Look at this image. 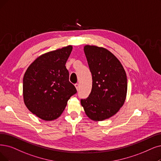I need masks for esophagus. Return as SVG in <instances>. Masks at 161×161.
<instances>
[{
    "mask_svg": "<svg viewBox=\"0 0 161 161\" xmlns=\"http://www.w3.org/2000/svg\"><path fill=\"white\" fill-rule=\"evenodd\" d=\"M75 87H76V88L77 90V91H79V83H76V84L75 85Z\"/></svg>",
    "mask_w": 161,
    "mask_h": 161,
    "instance_id": "obj_1",
    "label": "esophagus"
}]
</instances>
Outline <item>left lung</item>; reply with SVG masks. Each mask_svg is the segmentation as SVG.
Masks as SVG:
<instances>
[{
  "mask_svg": "<svg viewBox=\"0 0 161 161\" xmlns=\"http://www.w3.org/2000/svg\"><path fill=\"white\" fill-rule=\"evenodd\" d=\"M84 51L92 77L91 94L80 103L87 116L103 121L116 114L124 105L127 79L120 61L108 49L85 46Z\"/></svg>",
  "mask_w": 161,
  "mask_h": 161,
  "instance_id": "8db88e82",
  "label": "left lung"
}]
</instances>
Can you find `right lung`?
Segmentation results:
<instances>
[{"label":"right lung","instance_id":"right-lung-1","mask_svg":"<svg viewBox=\"0 0 161 161\" xmlns=\"http://www.w3.org/2000/svg\"><path fill=\"white\" fill-rule=\"evenodd\" d=\"M73 47L68 46L42 55L27 69L23 78L24 104L46 121L59 118L76 89L69 82L65 67Z\"/></svg>","mask_w":161,"mask_h":161}]
</instances>
